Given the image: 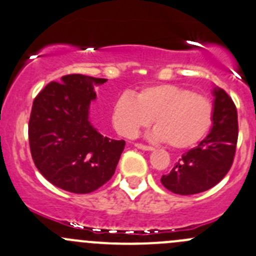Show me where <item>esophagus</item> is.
<instances>
[{"label": "esophagus", "mask_w": 256, "mask_h": 256, "mask_svg": "<svg viewBox=\"0 0 256 256\" xmlns=\"http://www.w3.org/2000/svg\"><path fill=\"white\" fill-rule=\"evenodd\" d=\"M135 146H136V148H141V150H146V151L154 150L152 146H150V145H144V144H141V142L135 144Z\"/></svg>", "instance_id": "1"}]
</instances>
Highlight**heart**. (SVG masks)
<instances>
[{
	"mask_svg": "<svg viewBox=\"0 0 256 256\" xmlns=\"http://www.w3.org/2000/svg\"><path fill=\"white\" fill-rule=\"evenodd\" d=\"M214 104L209 98L174 84L142 88L136 94L125 92L116 100L112 121L126 138H135L154 118L155 140H165L172 148L196 145L214 122Z\"/></svg>",
	"mask_w": 256,
	"mask_h": 256,
	"instance_id": "1",
	"label": "heart"
}]
</instances>
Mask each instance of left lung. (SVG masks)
Returning <instances> with one entry per match:
<instances>
[{
	"instance_id": "1",
	"label": "left lung",
	"mask_w": 256,
	"mask_h": 256,
	"mask_svg": "<svg viewBox=\"0 0 256 256\" xmlns=\"http://www.w3.org/2000/svg\"><path fill=\"white\" fill-rule=\"evenodd\" d=\"M214 95L215 115L209 135L161 178V184L174 194L194 195L209 190L232 168L239 134L236 106L222 88H215Z\"/></svg>"
}]
</instances>
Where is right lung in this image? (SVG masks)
<instances>
[{
	"mask_svg": "<svg viewBox=\"0 0 256 256\" xmlns=\"http://www.w3.org/2000/svg\"><path fill=\"white\" fill-rule=\"evenodd\" d=\"M106 78L81 74L62 76L40 91L32 104L28 141L32 160L40 172L62 190L88 194L112 178L125 148L88 121L96 88Z\"/></svg>",
	"mask_w": 256,
	"mask_h": 256,
	"instance_id": "1",
	"label": "right lung"
}]
</instances>
